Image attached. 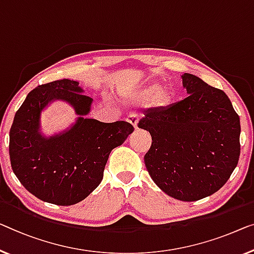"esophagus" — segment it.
I'll return each instance as SVG.
<instances>
[{"instance_id": "esophagus-1", "label": "esophagus", "mask_w": 254, "mask_h": 254, "mask_svg": "<svg viewBox=\"0 0 254 254\" xmlns=\"http://www.w3.org/2000/svg\"><path fill=\"white\" fill-rule=\"evenodd\" d=\"M127 121L128 123L133 126V127L135 128V130H138V116H137V115H135V114L128 115Z\"/></svg>"}]
</instances>
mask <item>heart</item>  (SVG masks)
I'll list each match as a JSON object with an SVG mask.
<instances>
[{
  "instance_id": "b5f03b06",
  "label": "heart",
  "mask_w": 254,
  "mask_h": 254,
  "mask_svg": "<svg viewBox=\"0 0 254 254\" xmlns=\"http://www.w3.org/2000/svg\"><path fill=\"white\" fill-rule=\"evenodd\" d=\"M151 100H154L157 106H166L171 101V94L168 90H162V86L158 83H151L134 97V101L137 103L146 104Z\"/></svg>"
}]
</instances>
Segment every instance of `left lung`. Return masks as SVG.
I'll use <instances>...</instances> for the list:
<instances>
[{"instance_id":"left-lung-1","label":"left lung","mask_w":254,"mask_h":254,"mask_svg":"<svg viewBox=\"0 0 254 254\" xmlns=\"http://www.w3.org/2000/svg\"><path fill=\"white\" fill-rule=\"evenodd\" d=\"M181 78L188 97L146 111L138 127L153 139L145 164L154 183L173 198L194 202L214 194L232 176L241 124L224 91L192 74Z\"/></svg>"}]
</instances>
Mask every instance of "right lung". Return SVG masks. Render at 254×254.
Here are the masks:
<instances>
[{
    "instance_id": "right-lung-1",
    "label": "right lung",
    "mask_w": 254,
    "mask_h": 254,
    "mask_svg": "<svg viewBox=\"0 0 254 254\" xmlns=\"http://www.w3.org/2000/svg\"><path fill=\"white\" fill-rule=\"evenodd\" d=\"M74 79L40 85L27 94L14 115L9 154L22 186L44 202L73 205L96 189L104 177L111 151L133 132L124 121L104 123L88 119L93 99ZM63 101L78 117L64 130L47 136L40 117L49 105Z\"/></svg>"
}]
</instances>
